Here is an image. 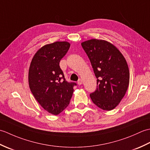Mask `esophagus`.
I'll use <instances>...</instances> for the list:
<instances>
[{"mask_svg":"<svg viewBox=\"0 0 150 150\" xmlns=\"http://www.w3.org/2000/svg\"><path fill=\"white\" fill-rule=\"evenodd\" d=\"M82 82H83V81H82V79H79V81H78V82H77V83H78V84H79V85H81V84H82Z\"/></svg>","mask_w":150,"mask_h":150,"instance_id":"1","label":"esophagus"}]
</instances>
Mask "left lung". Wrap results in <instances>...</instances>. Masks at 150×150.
Wrapping results in <instances>:
<instances>
[{
  "mask_svg": "<svg viewBox=\"0 0 150 150\" xmlns=\"http://www.w3.org/2000/svg\"><path fill=\"white\" fill-rule=\"evenodd\" d=\"M97 78V88L90 94L91 100L103 110L114 109L125 95L129 82L128 64L119 50L103 40L81 43Z\"/></svg>",
  "mask_w": 150,
  "mask_h": 150,
  "instance_id": "8db88e82",
  "label": "left lung"
}]
</instances>
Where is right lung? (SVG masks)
<instances>
[{
  "label": "right lung",
  "mask_w": 150,
  "mask_h": 150,
  "mask_svg": "<svg viewBox=\"0 0 150 150\" xmlns=\"http://www.w3.org/2000/svg\"><path fill=\"white\" fill-rule=\"evenodd\" d=\"M70 47L67 42L47 44L31 60L28 81L31 93L47 112L59 115L68 107L75 82L66 81L59 63Z\"/></svg>",
  "instance_id": "right-lung-1"
}]
</instances>
